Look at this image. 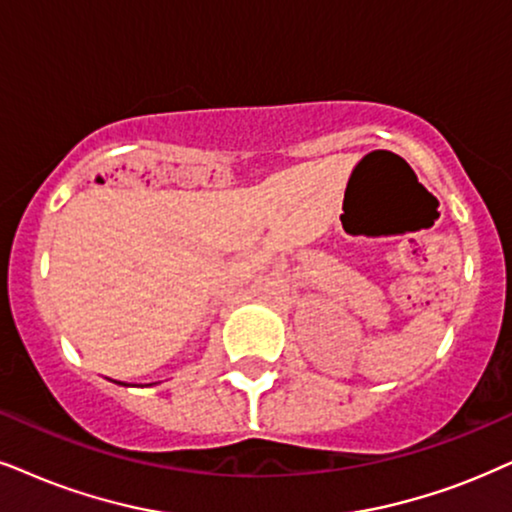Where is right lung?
<instances>
[{
    "label": "right lung",
    "instance_id": "right-lung-1",
    "mask_svg": "<svg viewBox=\"0 0 512 512\" xmlns=\"http://www.w3.org/2000/svg\"><path fill=\"white\" fill-rule=\"evenodd\" d=\"M120 385H125V383H120Z\"/></svg>",
    "mask_w": 512,
    "mask_h": 512
}]
</instances>
